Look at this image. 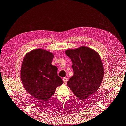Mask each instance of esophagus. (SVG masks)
<instances>
[{
	"mask_svg": "<svg viewBox=\"0 0 126 126\" xmlns=\"http://www.w3.org/2000/svg\"><path fill=\"white\" fill-rule=\"evenodd\" d=\"M67 80H68V79H67V78L66 77H64V78H63V82H64V83L65 84H66V83H67Z\"/></svg>",
	"mask_w": 126,
	"mask_h": 126,
	"instance_id": "34e87169",
	"label": "esophagus"
}]
</instances>
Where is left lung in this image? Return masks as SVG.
I'll return each instance as SVG.
<instances>
[{
  "instance_id": "8db88e82",
  "label": "left lung",
  "mask_w": 126,
  "mask_h": 126,
  "mask_svg": "<svg viewBox=\"0 0 126 126\" xmlns=\"http://www.w3.org/2000/svg\"><path fill=\"white\" fill-rule=\"evenodd\" d=\"M65 53L71 59L73 75L67 85L80 100L85 101L99 88L104 70L99 54L85 46L67 50Z\"/></svg>"
}]
</instances>
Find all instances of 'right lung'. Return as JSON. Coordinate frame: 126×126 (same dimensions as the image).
I'll use <instances>...</instances> for the list:
<instances>
[{"instance_id":"obj_1","label":"right lung","mask_w":126,"mask_h":126,"mask_svg":"<svg viewBox=\"0 0 126 126\" xmlns=\"http://www.w3.org/2000/svg\"><path fill=\"white\" fill-rule=\"evenodd\" d=\"M52 53L39 49L28 53L21 67V79L25 89L31 95L45 102L63 83L57 74V68L51 64Z\"/></svg>"}]
</instances>
